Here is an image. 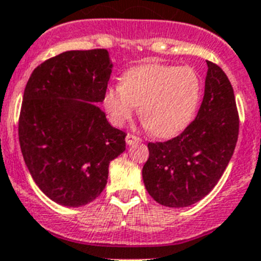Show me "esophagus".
Segmentation results:
<instances>
[{"label":"esophagus","mask_w":261,"mask_h":261,"mask_svg":"<svg viewBox=\"0 0 261 261\" xmlns=\"http://www.w3.org/2000/svg\"><path fill=\"white\" fill-rule=\"evenodd\" d=\"M142 142V138H139L138 135H134V134H128L126 135V143L127 144H135V143H141Z\"/></svg>","instance_id":"esophagus-1"}]
</instances>
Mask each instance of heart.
Returning <instances> with one entry per match:
<instances>
[{
  "label": "heart",
  "instance_id": "b5f03b06",
  "mask_svg": "<svg viewBox=\"0 0 261 261\" xmlns=\"http://www.w3.org/2000/svg\"><path fill=\"white\" fill-rule=\"evenodd\" d=\"M200 95L201 80L194 67L146 63L127 70L122 85L107 87L103 105L118 126L139 106V115L151 134L168 138L188 126Z\"/></svg>",
  "mask_w": 261,
  "mask_h": 261
}]
</instances>
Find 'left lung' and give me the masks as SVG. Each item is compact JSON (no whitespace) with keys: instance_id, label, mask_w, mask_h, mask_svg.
Listing matches in <instances>:
<instances>
[{"instance_id":"obj_1","label":"left lung","mask_w":261,"mask_h":261,"mask_svg":"<svg viewBox=\"0 0 261 261\" xmlns=\"http://www.w3.org/2000/svg\"><path fill=\"white\" fill-rule=\"evenodd\" d=\"M198 115L178 137L150 142L142 175L151 198L166 207H187L215 187L231 161L239 135L235 94L220 67L207 61Z\"/></svg>"}]
</instances>
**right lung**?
<instances>
[{"mask_svg": "<svg viewBox=\"0 0 261 261\" xmlns=\"http://www.w3.org/2000/svg\"><path fill=\"white\" fill-rule=\"evenodd\" d=\"M111 65L106 49L70 50L34 69L26 83L18 139L28 170L58 204L81 207L106 187L109 164L126 150L95 103L103 102Z\"/></svg>", "mask_w": 261, "mask_h": 261, "instance_id": "right-lung-1", "label": "right lung"}]
</instances>
